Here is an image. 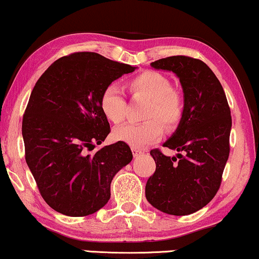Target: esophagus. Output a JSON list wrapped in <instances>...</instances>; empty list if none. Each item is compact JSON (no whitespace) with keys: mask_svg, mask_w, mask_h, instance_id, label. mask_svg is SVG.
<instances>
[{"mask_svg":"<svg viewBox=\"0 0 259 259\" xmlns=\"http://www.w3.org/2000/svg\"><path fill=\"white\" fill-rule=\"evenodd\" d=\"M132 153H133V157L134 158H138L139 155H141L144 153V151L139 150V148H132Z\"/></svg>","mask_w":259,"mask_h":259,"instance_id":"esophagus-1","label":"esophagus"}]
</instances>
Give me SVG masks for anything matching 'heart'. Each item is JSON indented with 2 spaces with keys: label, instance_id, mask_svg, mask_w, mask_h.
Listing matches in <instances>:
<instances>
[{
  "label": "heart",
  "instance_id": "1",
  "mask_svg": "<svg viewBox=\"0 0 259 259\" xmlns=\"http://www.w3.org/2000/svg\"><path fill=\"white\" fill-rule=\"evenodd\" d=\"M126 87L133 97L150 100L145 111L146 121L125 123L114 130L115 140L131 147L141 148L159 140L164 133L162 121L167 128H175L183 120L185 113V99L182 92L175 90L171 80L155 70H145L126 81ZM100 109L113 123H120L125 118L126 101L114 86L102 91L99 100Z\"/></svg>",
  "mask_w": 259,
  "mask_h": 259
}]
</instances>
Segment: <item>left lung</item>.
Segmentation results:
<instances>
[{
	"label": "left lung",
	"mask_w": 259,
	"mask_h": 259,
	"mask_svg": "<svg viewBox=\"0 0 259 259\" xmlns=\"http://www.w3.org/2000/svg\"><path fill=\"white\" fill-rule=\"evenodd\" d=\"M155 69L171 70L179 77L185 113L178 128L164 144L177 157L151 151L155 172L145 193L152 206L173 215H186L213 199L230 154L232 126L225 92L206 63L185 55L157 60Z\"/></svg>",
	"instance_id": "1"
}]
</instances>
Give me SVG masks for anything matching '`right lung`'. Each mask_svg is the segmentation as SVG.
<instances>
[{
	"label": "right lung",
	"mask_w": 259,
	"mask_h": 259,
	"mask_svg": "<svg viewBox=\"0 0 259 259\" xmlns=\"http://www.w3.org/2000/svg\"><path fill=\"white\" fill-rule=\"evenodd\" d=\"M134 70L77 52L56 60L35 83L22 120L24 157L53 210L83 217L107 204L113 177L133 154L122 141L90 153L111 132L99 100L113 81Z\"/></svg>",
	"instance_id": "add662e5"
}]
</instances>
